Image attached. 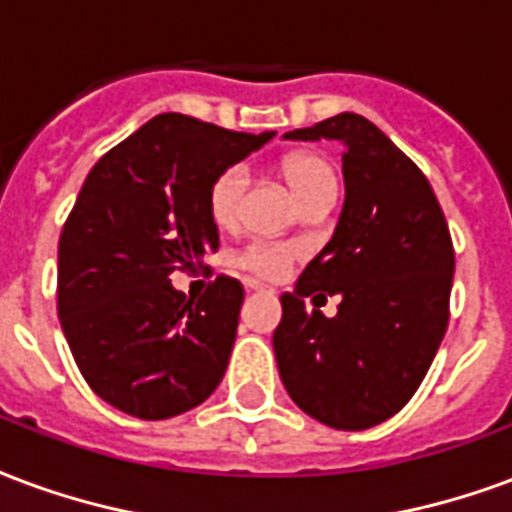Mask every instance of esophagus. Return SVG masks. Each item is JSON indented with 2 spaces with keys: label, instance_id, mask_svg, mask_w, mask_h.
<instances>
[{
  "label": "esophagus",
  "instance_id": "esophagus-1",
  "mask_svg": "<svg viewBox=\"0 0 512 512\" xmlns=\"http://www.w3.org/2000/svg\"><path fill=\"white\" fill-rule=\"evenodd\" d=\"M246 290H252V293H268V287L255 282V279H246Z\"/></svg>",
  "mask_w": 512,
  "mask_h": 512
}]
</instances>
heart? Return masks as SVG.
Masks as SVG:
<instances>
[{
  "mask_svg": "<svg viewBox=\"0 0 512 512\" xmlns=\"http://www.w3.org/2000/svg\"><path fill=\"white\" fill-rule=\"evenodd\" d=\"M282 179L293 192V198L301 200L312 198L323 189H336V176L328 160L320 154H290L282 162ZM246 176L241 168H227L219 173L211 189H208V214L219 227L236 225L238 208H241V192H244ZM293 260V249L285 244H252L244 255L238 257V263L260 276H279L285 274L287 263Z\"/></svg>",
  "mask_w": 512,
  "mask_h": 512,
  "instance_id": "b5f03b06",
  "label": "heart"
}]
</instances>
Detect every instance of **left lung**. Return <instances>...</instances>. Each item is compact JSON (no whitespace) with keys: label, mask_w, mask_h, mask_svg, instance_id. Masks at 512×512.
Masks as SVG:
<instances>
[{"label":"left lung","mask_w":512,"mask_h":512,"mask_svg":"<svg viewBox=\"0 0 512 512\" xmlns=\"http://www.w3.org/2000/svg\"><path fill=\"white\" fill-rule=\"evenodd\" d=\"M287 140H342L344 206L331 241L285 293L274 331L290 399L339 431L372 429L412 399L448 328L453 244L434 189L393 140L339 113ZM339 294L340 312L303 298Z\"/></svg>","instance_id":"obj_1"}]
</instances>
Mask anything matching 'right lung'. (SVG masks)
<instances>
[{
  "label": "right lung",
  "instance_id": "obj_1",
  "mask_svg": "<svg viewBox=\"0 0 512 512\" xmlns=\"http://www.w3.org/2000/svg\"><path fill=\"white\" fill-rule=\"evenodd\" d=\"M271 138L160 113L89 170L59 238L56 304L83 380L116 410L173 418L225 377L244 287L217 276L195 301L170 274L217 252L208 189Z\"/></svg>",
  "mask_w": 512,
  "mask_h": 512
}]
</instances>
